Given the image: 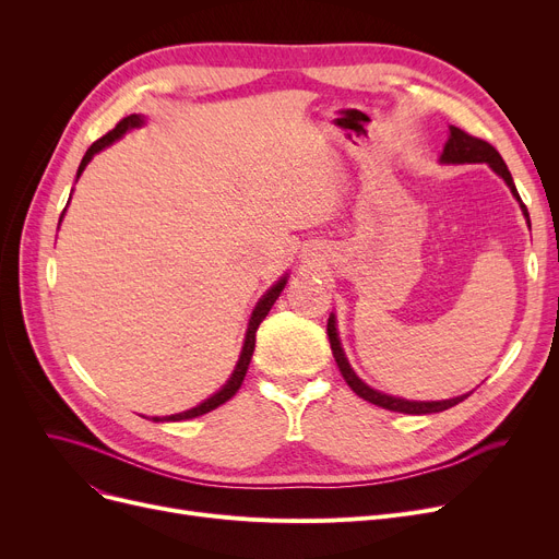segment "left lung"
I'll list each match as a JSON object with an SVG mask.
<instances>
[{"label": "left lung", "instance_id": "8db88e82", "mask_svg": "<svg viewBox=\"0 0 559 559\" xmlns=\"http://www.w3.org/2000/svg\"><path fill=\"white\" fill-rule=\"evenodd\" d=\"M442 163H487L501 179L508 183V188L512 190V194L516 197L521 211L527 219V226H531V215H527V209L525 203L521 201L519 192H516V186L512 181V174L506 165V160L501 158V154H498L493 146L480 138H474L468 135L466 131L457 129V127H451V135L444 144V152H442V158H439ZM329 340H331V348H333V358L346 380V385L354 390L360 399L378 405V407H385V409H392V413H403V415H432V413H442V409H449L457 403H462L468 394H462V396H455V399H447V401H407V399H399V396H390V394H383L378 390H371L367 383H362V380L356 376V371L350 369L346 356H344V348L340 344V337H337V329H335V314L329 317Z\"/></svg>", "mask_w": 559, "mask_h": 559}]
</instances>
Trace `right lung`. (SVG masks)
Here are the masks:
<instances>
[{
    "label": "right lung",
    "mask_w": 559,
    "mask_h": 559,
    "mask_svg": "<svg viewBox=\"0 0 559 559\" xmlns=\"http://www.w3.org/2000/svg\"><path fill=\"white\" fill-rule=\"evenodd\" d=\"M142 124H144V117H142V115H129V117H124V120L117 122V127H115L112 131H108V133H106L104 138H99L97 142H93L91 150L85 152V156H83V160H81V165H79L76 179L81 176V171L85 169V165L93 160L95 154H99L102 150H106V146L112 144L115 140H120L127 131L138 129V127H142ZM63 213H66V211H63ZM61 219H63V215H61ZM285 283H287V276H283L276 285H272L267 292H264L262 299L258 301V306H255V310H253V314H251V319H249V329H247V337H245V346H242L240 360H238V365H235V371L230 373V378L226 380V385H224L217 394H213L211 399H205L203 403H199L197 407L186 409V413H179V415L163 417V419H160V417H154V421H183V419H194V417H201V415H205V413H211V409L219 407V405L226 403L230 396H235V392H238L240 385H242V380H245L247 369H249V362H251V356H253V348H255V331H258V326H260V321H262L264 317H267V312H270L272 306L276 304V299H278V295L283 292Z\"/></svg>",
    "instance_id": "obj_1"
}]
</instances>
